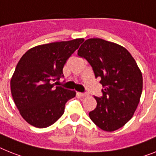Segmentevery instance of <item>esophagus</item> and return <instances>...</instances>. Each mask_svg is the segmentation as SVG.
Segmentation results:
<instances>
[{
	"instance_id": "obj_1",
	"label": "esophagus",
	"mask_w": 156,
	"mask_h": 156,
	"mask_svg": "<svg viewBox=\"0 0 156 156\" xmlns=\"http://www.w3.org/2000/svg\"><path fill=\"white\" fill-rule=\"evenodd\" d=\"M78 95H80V96H87V93H83V92H78Z\"/></svg>"
}]
</instances>
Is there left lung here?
<instances>
[{
	"mask_svg": "<svg viewBox=\"0 0 156 156\" xmlns=\"http://www.w3.org/2000/svg\"><path fill=\"white\" fill-rule=\"evenodd\" d=\"M100 78L103 96L90 119L105 132L124 126L133 116L143 90V76L136 60L123 46L100 38L86 40L78 50Z\"/></svg>",
	"mask_w": 156,
	"mask_h": 156,
	"instance_id": "8db88e82",
	"label": "left lung"
}]
</instances>
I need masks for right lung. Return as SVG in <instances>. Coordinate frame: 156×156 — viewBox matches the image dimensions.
<instances>
[{
  "label": "right lung",
  "mask_w": 156,
  "mask_h": 156,
  "mask_svg": "<svg viewBox=\"0 0 156 156\" xmlns=\"http://www.w3.org/2000/svg\"><path fill=\"white\" fill-rule=\"evenodd\" d=\"M83 38L36 46L20 58L12 76L11 93L24 120L38 128L49 127L64 114L68 100L75 91L52 81L64 76L67 60L79 48Z\"/></svg>",
  "instance_id": "1"
}]
</instances>
